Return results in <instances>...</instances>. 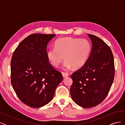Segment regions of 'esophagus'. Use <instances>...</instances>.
<instances>
[{
	"label": "esophagus",
	"instance_id": "esophagus-1",
	"mask_svg": "<svg viewBox=\"0 0 125 125\" xmlns=\"http://www.w3.org/2000/svg\"><path fill=\"white\" fill-rule=\"evenodd\" d=\"M62 76H63V78L67 77H68L69 75L68 73H65V72H62Z\"/></svg>",
	"mask_w": 125,
	"mask_h": 125
}]
</instances>
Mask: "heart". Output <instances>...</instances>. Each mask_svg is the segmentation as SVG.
Instances as JSON below:
<instances>
[{
  "label": "heart",
  "instance_id": "1",
  "mask_svg": "<svg viewBox=\"0 0 125 125\" xmlns=\"http://www.w3.org/2000/svg\"><path fill=\"white\" fill-rule=\"evenodd\" d=\"M91 50V45L88 40L70 37H62L56 40L55 47L49 48L47 56L49 61L55 67L60 65L64 56V68L69 69L73 67L78 69L85 65Z\"/></svg>",
  "mask_w": 125,
  "mask_h": 125
}]
</instances>
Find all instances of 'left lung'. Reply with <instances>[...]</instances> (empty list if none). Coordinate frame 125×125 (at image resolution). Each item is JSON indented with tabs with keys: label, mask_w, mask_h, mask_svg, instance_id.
Here are the masks:
<instances>
[{
	"label": "left lung",
	"mask_w": 125,
	"mask_h": 125,
	"mask_svg": "<svg viewBox=\"0 0 125 125\" xmlns=\"http://www.w3.org/2000/svg\"><path fill=\"white\" fill-rule=\"evenodd\" d=\"M92 47L85 65L71 75L72 99L83 108L99 105L108 95L114 80L115 66L111 48L99 37L88 34Z\"/></svg>",
	"instance_id": "1"
}]
</instances>
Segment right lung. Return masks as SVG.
<instances>
[{
    "instance_id": "1",
    "label": "right lung",
    "mask_w": 125,
    "mask_h": 125,
    "mask_svg": "<svg viewBox=\"0 0 125 125\" xmlns=\"http://www.w3.org/2000/svg\"><path fill=\"white\" fill-rule=\"evenodd\" d=\"M55 35L28 36L19 44L11 58V84L19 99L31 107H41L50 103L63 79L47 56V44Z\"/></svg>"
}]
</instances>
